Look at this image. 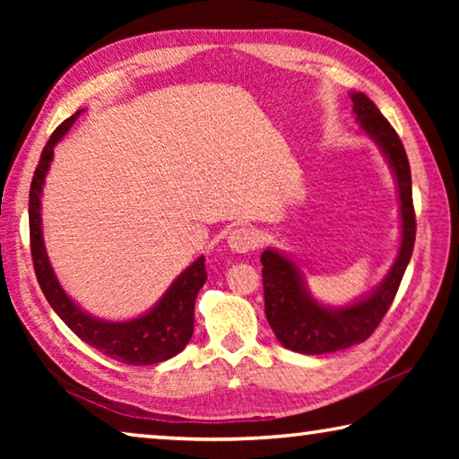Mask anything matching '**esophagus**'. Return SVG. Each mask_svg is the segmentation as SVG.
<instances>
[{
  "instance_id": "esophagus-1",
  "label": "esophagus",
  "mask_w": 459,
  "mask_h": 459,
  "mask_svg": "<svg viewBox=\"0 0 459 459\" xmlns=\"http://www.w3.org/2000/svg\"><path fill=\"white\" fill-rule=\"evenodd\" d=\"M227 243L230 247V251L248 253V251H255V247L259 245V235H257V230H255V229L238 227V229L230 232Z\"/></svg>"
}]
</instances>
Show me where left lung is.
Listing matches in <instances>:
<instances>
[{"label": "left lung", "mask_w": 459, "mask_h": 459, "mask_svg": "<svg viewBox=\"0 0 459 459\" xmlns=\"http://www.w3.org/2000/svg\"><path fill=\"white\" fill-rule=\"evenodd\" d=\"M352 111L364 134L377 143L391 168L399 194L401 245L397 259L375 290L346 306H325L307 290L304 271L290 255L267 247L261 255L265 316L271 330L285 348L299 354H325L367 340L391 307L405 275L415 245V211L411 168L397 131L378 107L364 95L351 92Z\"/></svg>", "instance_id": "1"}]
</instances>
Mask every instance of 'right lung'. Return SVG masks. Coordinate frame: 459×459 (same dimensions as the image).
I'll list each match as a JSON object with an SVG mask.
<instances>
[{"label":"right lung","instance_id":"1","mask_svg":"<svg viewBox=\"0 0 459 459\" xmlns=\"http://www.w3.org/2000/svg\"><path fill=\"white\" fill-rule=\"evenodd\" d=\"M81 113L82 108L54 131L40 155L32 186H30V247H32L38 283H40L54 312L60 316V320L82 342L97 348L108 359L123 364H135V367L164 362L182 352L192 338L194 304H196L200 287L206 283L204 255L194 261L190 267H186L145 314L131 317V320L111 322L84 312L71 295L62 290L50 265L48 253H46L42 232V190L46 174H48L54 160V147L68 134V129L81 117Z\"/></svg>","mask_w":459,"mask_h":459}]
</instances>
